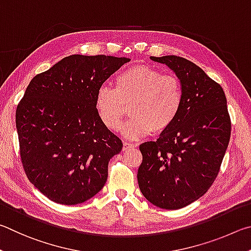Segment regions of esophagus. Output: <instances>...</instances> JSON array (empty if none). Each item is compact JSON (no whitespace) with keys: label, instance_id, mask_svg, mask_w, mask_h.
<instances>
[{"label":"esophagus","instance_id":"1","mask_svg":"<svg viewBox=\"0 0 251 251\" xmlns=\"http://www.w3.org/2000/svg\"><path fill=\"white\" fill-rule=\"evenodd\" d=\"M137 147H138L137 144H134V143H128V142H123V151H125V152H126V151H130V150H132V149L137 148Z\"/></svg>","mask_w":251,"mask_h":251}]
</instances>
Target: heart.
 Segmentation results:
<instances>
[{
  "label": "heart",
  "instance_id": "heart-1",
  "mask_svg": "<svg viewBox=\"0 0 251 251\" xmlns=\"http://www.w3.org/2000/svg\"><path fill=\"white\" fill-rule=\"evenodd\" d=\"M114 83V88L101 86L95 101L100 121L108 130L119 129L128 108L131 118L121 129L128 140L144 138L152 131L163 133L178 117L183 87L175 75L138 65L119 74Z\"/></svg>",
  "mask_w": 251,
  "mask_h": 251
}]
</instances>
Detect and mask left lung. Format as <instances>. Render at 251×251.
Here are the masks:
<instances>
[{
  "label": "left lung",
  "instance_id": "obj_1",
  "mask_svg": "<svg viewBox=\"0 0 251 251\" xmlns=\"http://www.w3.org/2000/svg\"><path fill=\"white\" fill-rule=\"evenodd\" d=\"M173 70L183 87L176 120L156 141L140 146L138 183L143 196L163 209H179L212 186L230 139L225 92L199 66L178 56L153 57Z\"/></svg>",
  "mask_w": 251,
  "mask_h": 251
}]
</instances>
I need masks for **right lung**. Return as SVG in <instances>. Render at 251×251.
Here are the masks:
<instances>
[{
    "label": "right lung",
    "mask_w": 251,
    "mask_h": 251,
    "mask_svg": "<svg viewBox=\"0 0 251 251\" xmlns=\"http://www.w3.org/2000/svg\"><path fill=\"white\" fill-rule=\"evenodd\" d=\"M126 57L70 55L36 75L16 109L21 159L50 201L76 205L101 191L122 141L100 121L96 95Z\"/></svg>",
    "instance_id": "1"
}]
</instances>
